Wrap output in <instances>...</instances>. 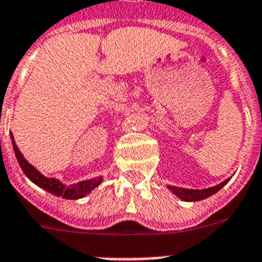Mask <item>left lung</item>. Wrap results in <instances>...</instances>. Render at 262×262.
<instances>
[{"label":"left lung","instance_id":"obj_1","mask_svg":"<svg viewBox=\"0 0 262 262\" xmlns=\"http://www.w3.org/2000/svg\"><path fill=\"white\" fill-rule=\"evenodd\" d=\"M229 182V179H226L225 182L220 183L214 187H208V188H203V190H191V188H182V187L176 186H167L168 190H171L172 193H175L176 196L180 198L182 201L184 202H198L202 201V199H206V198L211 196L215 192L222 188L226 183Z\"/></svg>","mask_w":262,"mask_h":262}]
</instances>
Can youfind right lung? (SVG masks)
Wrapping results in <instances>:
<instances>
[{"label": "right lung", "mask_w": 262, "mask_h": 262, "mask_svg": "<svg viewBox=\"0 0 262 262\" xmlns=\"http://www.w3.org/2000/svg\"><path fill=\"white\" fill-rule=\"evenodd\" d=\"M10 140H12V144H13L14 155H16L17 161H18V164H20L21 169L25 173V176L32 183H35L36 186H39L42 190L48 191V192L55 195V196H61L64 198V199H75L76 201V199H80V198L89 195L91 191L97 188L103 182V178L98 176V178H94V179L82 180V182L76 183V184L66 186L60 180L55 179V178H47V176L40 173L33 165L29 164L25 160V157L23 156V153L18 149V146L16 145V141H14V137L12 133H10Z\"/></svg>", "instance_id": "1"}]
</instances>
